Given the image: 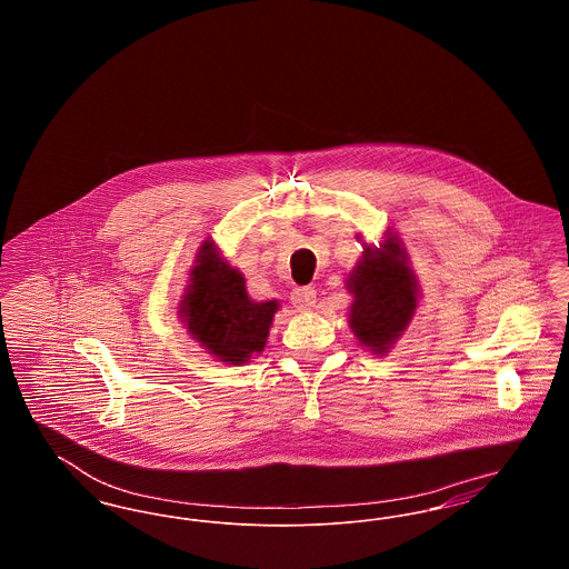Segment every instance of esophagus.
Returning <instances> with one entry per match:
<instances>
[{"mask_svg": "<svg viewBox=\"0 0 569 569\" xmlns=\"http://www.w3.org/2000/svg\"><path fill=\"white\" fill-rule=\"evenodd\" d=\"M316 302H318V292L313 288H297L292 292V305L298 311H309L316 307Z\"/></svg>", "mask_w": 569, "mask_h": 569, "instance_id": "esophagus-1", "label": "esophagus"}]
</instances>
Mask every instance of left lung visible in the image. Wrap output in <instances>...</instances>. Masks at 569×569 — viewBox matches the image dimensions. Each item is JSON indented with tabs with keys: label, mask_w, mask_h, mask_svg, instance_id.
I'll list each match as a JSON object with an SVG mask.
<instances>
[{
	"label": "left lung",
	"mask_w": 569,
	"mask_h": 569,
	"mask_svg": "<svg viewBox=\"0 0 569 569\" xmlns=\"http://www.w3.org/2000/svg\"><path fill=\"white\" fill-rule=\"evenodd\" d=\"M346 286L353 297V337L373 353L388 352L411 322L420 297L399 237L388 232L379 247L365 244L362 258L348 274Z\"/></svg>",
	"instance_id": "8db88e82"
}]
</instances>
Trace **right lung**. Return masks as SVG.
<instances>
[{
    "label": "right lung",
    "instance_id": "right-lung-1",
    "mask_svg": "<svg viewBox=\"0 0 569 569\" xmlns=\"http://www.w3.org/2000/svg\"><path fill=\"white\" fill-rule=\"evenodd\" d=\"M277 300L256 302L243 272L232 269L213 241H204L191 267L190 286L179 302L188 332L221 362L243 365L267 346Z\"/></svg>",
    "mask_w": 569,
    "mask_h": 569
}]
</instances>
